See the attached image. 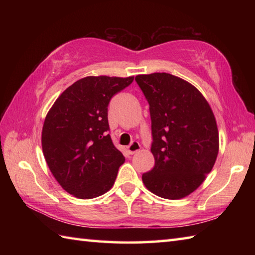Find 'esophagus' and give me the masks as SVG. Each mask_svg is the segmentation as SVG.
<instances>
[{"label": "esophagus", "mask_w": 255, "mask_h": 255, "mask_svg": "<svg viewBox=\"0 0 255 255\" xmlns=\"http://www.w3.org/2000/svg\"><path fill=\"white\" fill-rule=\"evenodd\" d=\"M139 150H140V143L138 141H136V140H133V141L127 147V151L129 154L136 153Z\"/></svg>", "instance_id": "esophagus-1"}]
</instances>
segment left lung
<instances>
[{
    "instance_id": "1",
    "label": "left lung",
    "mask_w": 255,
    "mask_h": 255,
    "mask_svg": "<svg viewBox=\"0 0 255 255\" xmlns=\"http://www.w3.org/2000/svg\"><path fill=\"white\" fill-rule=\"evenodd\" d=\"M149 103L154 166L142 174L150 192L167 199L193 193L213 169L219 150L214 113L202 93L169 73L137 75Z\"/></svg>"
}]
</instances>
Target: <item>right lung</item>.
Returning a JSON list of instances; mask_svg holds the SVG:
<instances>
[{
    "instance_id": "right-lung-1",
    "label": "right lung",
    "mask_w": 255,
    "mask_h": 255,
    "mask_svg": "<svg viewBox=\"0 0 255 255\" xmlns=\"http://www.w3.org/2000/svg\"><path fill=\"white\" fill-rule=\"evenodd\" d=\"M133 77H86L58 97L42 127V152L64 191L90 199L110 191L125 158L114 145L107 118L112 97Z\"/></svg>"
}]
</instances>
